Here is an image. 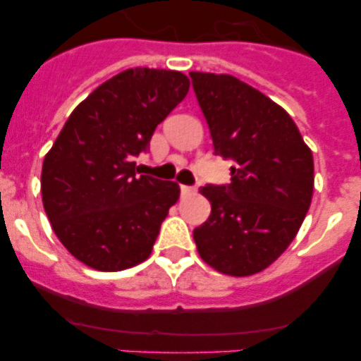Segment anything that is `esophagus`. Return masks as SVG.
Wrapping results in <instances>:
<instances>
[{
	"label": "esophagus",
	"instance_id": "1",
	"mask_svg": "<svg viewBox=\"0 0 361 361\" xmlns=\"http://www.w3.org/2000/svg\"><path fill=\"white\" fill-rule=\"evenodd\" d=\"M195 188L193 186H180V195L183 197H190V195H193V193H195Z\"/></svg>",
	"mask_w": 361,
	"mask_h": 361
}]
</instances>
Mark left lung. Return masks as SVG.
I'll list each match as a JSON object with an SVG mask.
<instances>
[{
	"instance_id": "left-lung-1",
	"label": "left lung",
	"mask_w": 361,
	"mask_h": 361,
	"mask_svg": "<svg viewBox=\"0 0 361 361\" xmlns=\"http://www.w3.org/2000/svg\"><path fill=\"white\" fill-rule=\"evenodd\" d=\"M216 155L231 183L200 188L212 215L193 229L204 262L250 276L288 250L311 206L312 153L295 121L267 95L228 73L190 72Z\"/></svg>"
}]
</instances>
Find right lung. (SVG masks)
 Masks as SVG:
<instances>
[{
  "label": "right lung",
  "instance_id": "obj_1",
  "mask_svg": "<svg viewBox=\"0 0 361 361\" xmlns=\"http://www.w3.org/2000/svg\"><path fill=\"white\" fill-rule=\"evenodd\" d=\"M188 90L190 79L175 70H124L75 106L44 155V213L88 267L123 271L152 253L180 188L139 175L135 157Z\"/></svg>",
  "mask_w": 361,
  "mask_h": 361
}]
</instances>
